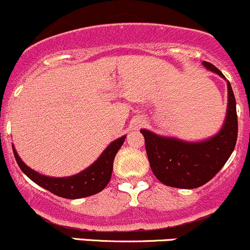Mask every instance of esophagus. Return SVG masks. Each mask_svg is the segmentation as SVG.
Here are the masks:
<instances>
[{
    "label": "esophagus",
    "mask_w": 250,
    "mask_h": 250,
    "mask_svg": "<svg viewBox=\"0 0 250 250\" xmlns=\"http://www.w3.org/2000/svg\"><path fill=\"white\" fill-rule=\"evenodd\" d=\"M140 125H141L140 123H136V124H135V128H136V127H138V126H140Z\"/></svg>",
    "instance_id": "obj_1"
}]
</instances>
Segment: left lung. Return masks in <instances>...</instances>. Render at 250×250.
<instances>
[{
    "label": "left lung",
    "instance_id": "left-lung-1",
    "mask_svg": "<svg viewBox=\"0 0 250 250\" xmlns=\"http://www.w3.org/2000/svg\"><path fill=\"white\" fill-rule=\"evenodd\" d=\"M203 65L224 78V74L214 65L207 61ZM228 91V115L223 128L217 136L205 142H183L141 130L151 171L163 184L181 189L202 187L220 171L230 158L237 141L238 123L236 99L229 82Z\"/></svg>",
    "mask_w": 250,
    "mask_h": 250
}]
</instances>
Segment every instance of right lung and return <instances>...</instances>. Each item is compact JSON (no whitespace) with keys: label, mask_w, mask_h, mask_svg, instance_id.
<instances>
[{"label":"right lung","mask_w":250,"mask_h":250,"mask_svg":"<svg viewBox=\"0 0 250 250\" xmlns=\"http://www.w3.org/2000/svg\"><path fill=\"white\" fill-rule=\"evenodd\" d=\"M125 138L126 136H123L110 143L106 150L102 153V155L97 159V161H95L86 169L76 176L66 177V178H53V177H45L37 173L22 163L15 149H13V153L21 171L36 184L53 192L56 196L65 197V199H81V197L97 194L106 188L112 177L113 161L118 150L124 143Z\"/></svg>","instance_id":"right-lung-1"}]
</instances>
